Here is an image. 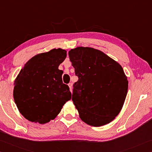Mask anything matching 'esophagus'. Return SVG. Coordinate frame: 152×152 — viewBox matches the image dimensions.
<instances>
[{"label":"esophagus","mask_w":152,"mask_h":152,"mask_svg":"<svg viewBox=\"0 0 152 152\" xmlns=\"http://www.w3.org/2000/svg\"><path fill=\"white\" fill-rule=\"evenodd\" d=\"M68 86H69V88H70L71 92L72 93V89H73V85H72L71 83H70L68 84Z\"/></svg>","instance_id":"esophagus-1"}]
</instances>
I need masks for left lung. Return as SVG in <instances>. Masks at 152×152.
Returning a JSON list of instances; mask_svg holds the SVG:
<instances>
[{
  "label": "left lung",
  "mask_w": 152,
  "mask_h": 152,
  "mask_svg": "<svg viewBox=\"0 0 152 152\" xmlns=\"http://www.w3.org/2000/svg\"><path fill=\"white\" fill-rule=\"evenodd\" d=\"M78 81L72 100L79 117L89 126L112 121L121 110L128 89L122 66L99 50L78 47L69 52Z\"/></svg>",
  "instance_id": "1"
}]
</instances>
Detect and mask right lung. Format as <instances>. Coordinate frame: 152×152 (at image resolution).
Here are the masks:
<instances>
[{"label":"right lung","instance_id":"1","mask_svg":"<svg viewBox=\"0 0 152 152\" xmlns=\"http://www.w3.org/2000/svg\"><path fill=\"white\" fill-rule=\"evenodd\" d=\"M66 57V51L60 48L40 53L25 64L16 78L15 102L28 121L48 123L71 99L69 87L62 81L63 71L58 69Z\"/></svg>","mask_w":152,"mask_h":152}]
</instances>
